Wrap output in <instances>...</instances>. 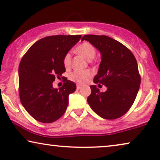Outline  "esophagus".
<instances>
[{"instance_id":"1","label":"esophagus","mask_w":160,"mask_h":160,"mask_svg":"<svg viewBox=\"0 0 160 160\" xmlns=\"http://www.w3.org/2000/svg\"><path fill=\"white\" fill-rule=\"evenodd\" d=\"M76 89H82V86H81V85H79V84H77V85H76Z\"/></svg>"}]
</instances>
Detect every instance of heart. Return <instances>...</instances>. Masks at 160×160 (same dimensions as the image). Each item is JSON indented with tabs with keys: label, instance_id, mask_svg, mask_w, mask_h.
Listing matches in <instances>:
<instances>
[{
	"label": "heart",
	"instance_id": "obj_1",
	"mask_svg": "<svg viewBox=\"0 0 160 160\" xmlns=\"http://www.w3.org/2000/svg\"><path fill=\"white\" fill-rule=\"evenodd\" d=\"M76 53L83 57L85 60L90 61L95 58L96 54V50L95 47L89 43L85 42L78 46L76 49ZM71 55L70 53H67L63 59V64L66 68L71 66ZM92 74L89 71H74L69 76V78L72 82L77 83L78 84H84L88 82L91 78Z\"/></svg>",
	"mask_w": 160,
	"mask_h": 160
}]
</instances>
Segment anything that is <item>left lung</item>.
Listing matches in <instances>:
<instances>
[{"instance_id": "left-lung-1", "label": "left lung", "mask_w": 160, "mask_h": 160, "mask_svg": "<svg viewBox=\"0 0 160 160\" xmlns=\"http://www.w3.org/2000/svg\"><path fill=\"white\" fill-rule=\"evenodd\" d=\"M82 41H88L100 52L101 62L93 81L107 87L101 92L91 85L89 106L103 119L121 117L132 106L141 84L136 59L125 46L108 36L85 35Z\"/></svg>"}]
</instances>
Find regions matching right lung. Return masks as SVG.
<instances>
[{"label": "right lung", "instance_id": "1", "mask_svg": "<svg viewBox=\"0 0 160 160\" xmlns=\"http://www.w3.org/2000/svg\"><path fill=\"white\" fill-rule=\"evenodd\" d=\"M82 36H52L33 43L19 66L20 101L29 114L43 123H52L62 117L68 105V96L76 84L65 78L63 86L54 88L56 76L65 72L63 59Z\"/></svg>", "mask_w": 160, "mask_h": 160}]
</instances>
